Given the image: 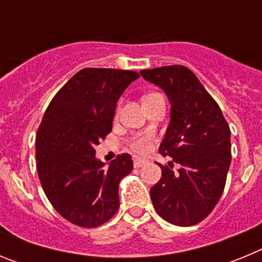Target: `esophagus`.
I'll return each instance as SVG.
<instances>
[{"label":"esophagus","instance_id":"obj_1","mask_svg":"<svg viewBox=\"0 0 262 262\" xmlns=\"http://www.w3.org/2000/svg\"><path fill=\"white\" fill-rule=\"evenodd\" d=\"M145 163H147V160L140 159V157H134V166H135V168H140V166L144 165Z\"/></svg>","mask_w":262,"mask_h":262}]
</instances>
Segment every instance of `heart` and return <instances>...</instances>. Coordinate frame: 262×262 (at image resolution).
Here are the masks:
<instances>
[{
  "instance_id": "b5f03b06",
  "label": "heart",
  "mask_w": 262,
  "mask_h": 262,
  "mask_svg": "<svg viewBox=\"0 0 262 262\" xmlns=\"http://www.w3.org/2000/svg\"><path fill=\"white\" fill-rule=\"evenodd\" d=\"M156 96H159V94H157V93H149V94H147V96H144L143 101L151 99V98H154V97H156ZM119 111H120V102L118 103L117 110H115V117H118ZM154 143H155V135H154V134H152V133H142V134H136L135 136H133V138L129 139L128 143H127V145H128L129 149H131L133 152H135V154L144 155V154H147V152L151 151L152 147H154Z\"/></svg>"
}]
</instances>
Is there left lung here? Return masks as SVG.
<instances>
[{
	"instance_id": "obj_1",
	"label": "left lung",
	"mask_w": 262,
	"mask_h": 262,
	"mask_svg": "<svg viewBox=\"0 0 262 262\" xmlns=\"http://www.w3.org/2000/svg\"><path fill=\"white\" fill-rule=\"evenodd\" d=\"M140 73L164 89L172 105L170 124L159 149L172 161L159 164L161 178L151 189L152 203L169 223L194 226L209 216L226 186L230 126L216 101L186 67H160ZM173 162L180 169L173 171Z\"/></svg>"
}]
</instances>
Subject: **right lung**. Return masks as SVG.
Segmentation results:
<instances>
[{
    "label": "right lung",
    "instance_id": "add662e5",
    "mask_svg": "<svg viewBox=\"0 0 262 262\" xmlns=\"http://www.w3.org/2000/svg\"><path fill=\"white\" fill-rule=\"evenodd\" d=\"M138 72L85 68L55 94L36 134V169L48 201L78 227L106 223L119 209V182L133 170L128 154L110 166L94 157L111 133L117 101Z\"/></svg>",
    "mask_w": 262,
    "mask_h": 262
}]
</instances>
